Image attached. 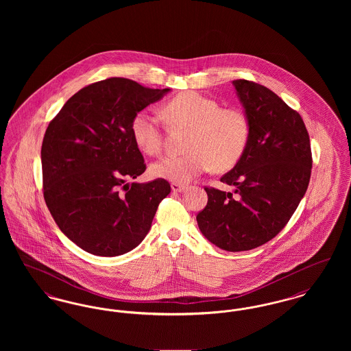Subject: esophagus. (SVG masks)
Masks as SVG:
<instances>
[{"instance_id":"esophagus-1","label":"esophagus","mask_w":351,"mask_h":351,"mask_svg":"<svg viewBox=\"0 0 351 351\" xmlns=\"http://www.w3.org/2000/svg\"><path fill=\"white\" fill-rule=\"evenodd\" d=\"M171 189H172V192H176V193H182V192H185V189H186V185H183V184L172 183L171 184Z\"/></svg>"}]
</instances>
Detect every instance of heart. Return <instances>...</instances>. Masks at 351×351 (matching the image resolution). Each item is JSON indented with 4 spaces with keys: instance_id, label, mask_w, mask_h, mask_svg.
<instances>
[{
    "instance_id": "b5f03b06",
    "label": "heart",
    "mask_w": 351,
    "mask_h": 351,
    "mask_svg": "<svg viewBox=\"0 0 351 351\" xmlns=\"http://www.w3.org/2000/svg\"><path fill=\"white\" fill-rule=\"evenodd\" d=\"M163 113L172 128L189 129L186 154L166 156L150 167L152 178L186 184L213 167L225 171L241 159L249 142L250 123L238 108H221L218 101L188 90L167 101ZM130 132L136 147L147 155H158L163 146L159 118L150 110L133 117Z\"/></svg>"
}]
</instances>
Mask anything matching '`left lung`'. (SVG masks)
I'll list each match as a JSON object with an SVG mask.
<instances>
[{
	"instance_id": "8db88e82",
	"label": "left lung",
	"mask_w": 351,
	"mask_h": 351,
	"mask_svg": "<svg viewBox=\"0 0 351 351\" xmlns=\"http://www.w3.org/2000/svg\"><path fill=\"white\" fill-rule=\"evenodd\" d=\"M250 123L245 152L222 183L234 193L205 188L208 204L197 215L202 235L226 251L265 245L292 217L312 169L309 135L300 114L261 84L234 80Z\"/></svg>"
}]
</instances>
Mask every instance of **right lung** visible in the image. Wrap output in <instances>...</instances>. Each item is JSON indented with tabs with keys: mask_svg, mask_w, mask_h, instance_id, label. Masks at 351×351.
Masks as SVG:
<instances>
[{
	"mask_svg": "<svg viewBox=\"0 0 351 351\" xmlns=\"http://www.w3.org/2000/svg\"><path fill=\"white\" fill-rule=\"evenodd\" d=\"M169 90L106 79L75 93L51 121L40 151L45 200L59 229L84 251L118 256L149 233L171 186L163 179L126 183L146 169L130 125Z\"/></svg>",
	"mask_w": 351,
	"mask_h": 351,
	"instance_id": "right-lung-1",
	"label": "right lung"
}]
</instances>
